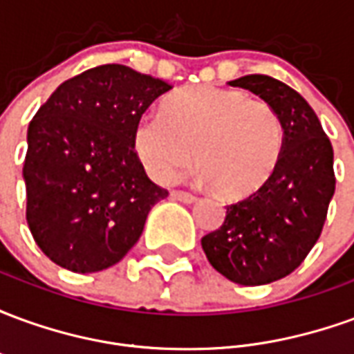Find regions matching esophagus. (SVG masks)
Instances as JSON below:
<instances>
[{"label": "esophagus", "instance_id": "1", "mask_svg": "<svg viewBox=\"0 0 354 354\" xmlns=\"http://www.w3.org/2000/svg\"><path fill=\"white\" fill-rule=\"evenodd\" d=\"M170 197L176 201H182V203H193V201H197V197L189 192H170Z\"/></svg>", "mask_w": 354, "mask_h": 354}]
</instances>
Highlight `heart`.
<instances>
[{
    "mask_svg": "<svg viewBox=\"0 0 354 354\" xmlns=\"http://www.w3.org/2000/svg\"><path fill=\"white\" fill-rule=\"evenodd\" d=\"M284 124L273 106L235 88L185 87L161 113L140 117L134 149L147 174L170 184L193 161L199 178L227 199H243L274 176L284 155Z\"/></svg>",
    "mask_w": 354,
    "mask_h": 354,
    "instance_id": "heart-1",
    "label": "heart"
}]
</instances>
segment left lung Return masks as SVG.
<instances>
[{
	"mask_svg": "<svg viewBox=\"0 0 354 354\" xmlns=\"http://www.w3.org/2000/svg\"><path fill=\"white\" fill-rule=\"evenodd\" d=\"M230 85L277 109L286 144L274 176L260 192L230 205L222 225L201 245L225 279L258 286L292 273L319 241L335 192L334 149L307 100L282 81L254 73Z\"/></svg>",
	"mask_w": 354,
	"mask_h": 354,
	"instance_id": "8db88e82",
	"label": "left lung"
}]
</instances>
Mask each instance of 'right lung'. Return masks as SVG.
<instances>
[{"mask_svg": "<svg viewBox=\"0 0 354 354\" xmlns=\"http://www.w3.org/2000/svg\"><path fill=\"white\" fill-rule=\"evenodd\" d=\"M167 81L104 64L64 81L28 127L26 220L57 266L94 273L136 245L169 192L147 178L134 129Z\"/></svg>", "mask_w": 354, "mask_h": 354, "instance_id": "obj_1", "label": "right lung"}]
</instances>
